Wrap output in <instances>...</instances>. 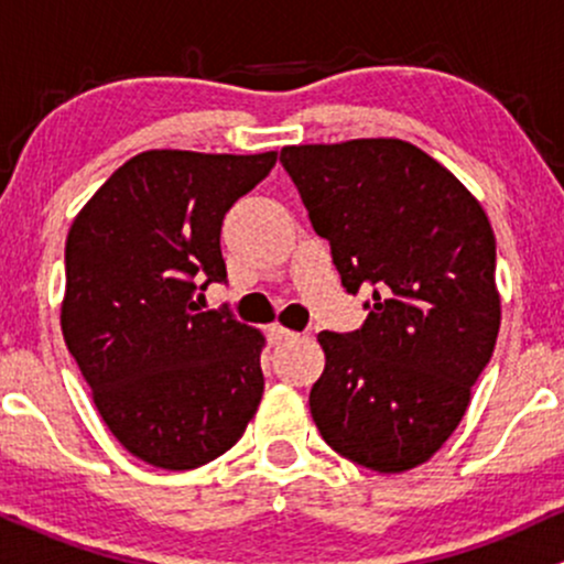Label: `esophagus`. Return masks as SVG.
I'll list each match as a JSON object with an SVG mask.
<instances>
[{
	"mask_svg": "<svg viewBox=\"0 0 564 564\" xmlns=\"http://www.w3.org/2000/svg\"><path fill=\"white\" fill-rule=\"evenodd\" d=\"M268 334H270V341H273V345H283V341L294 339L296 336L294 332H289V328H283V326H270Z\"/></svg>",
	"mask_w": 564,
	"mask_h": 564,
	"instance_id": "esophagus-1",
	"label": "esophagus"
}]
</instances>
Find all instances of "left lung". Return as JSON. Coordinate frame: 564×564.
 Segmentation results:
<instances>
[{
    "mask_svg": "<svg viewBox=\"0 0 564 564\" xmlns=\"http://www.w3.org/2000/svg\"><path fill=\"white\" fill-rule=\"evenodd\" d=\"M281 164L347 294L371 291L364 326L321 332L326 368L310 413L336 453L405 471L462 422L494 355L496 238L475 196L403 140L291 145Z\"/></svg>",
    "mask_w": 564,
    "mask_h": 564,
    "instance_id": "obj_1",
    "label": "left lung"
}]
</instances>
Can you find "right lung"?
<instances>
[{"label":"right lung","instance_id":"add662e5","mask_svg":"<svg viewBox=\"0 0 564 564\" xmlns=\"http://www.w3.org/2000/svg\"><path fill=\"white\" fill-rule=\"evenodd\" d=\"M275 159L145 151L70 225L63 336L102 422L140 462H215L257 413L262 334L228 307L200 313L196 291L228 283L223 219Z\"/></svg>","mask_w":564,"mask_h":564}]
</instances>
